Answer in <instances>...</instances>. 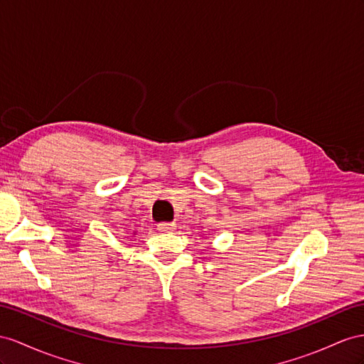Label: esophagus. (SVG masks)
Returning <instances> with one entry per match:
<instances>
[{"label": "esophagus", "instance_id": "1", "mask_svg": "<svg viewBox=\"0 0 364 364\" xmlns=\"http://www.w3.org/2000/svg\"><path fill=\"white\" fill-rule=\"evenodd\" d=\"M156 229L160 232H171L175 229V223H169V221H163V223H158Z\"/></svg>", "mask_w": 364, "mask_h": 364}]
</instances>
